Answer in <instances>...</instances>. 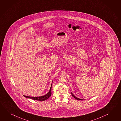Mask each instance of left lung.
<instances>
[{
  "mask_svg": "<svg viewBox=\"0 0 121 121\" xmlns=\"http://www.w3.org/2000/svg\"><path fill=\"white\" fill-rule=\"evenodd\" d=\"M71 94H72V95L73 96V97H74L75 99H76L77 100H84L83 99H80V98H77V97H76L75 96H74V95L72 93V92H71Z\"/></svg>",
  "mask_w": 121,
  "mask_h": 121,
  "instance_id": "left-lung-1",
  "label": "left lung"
}]
</instances>
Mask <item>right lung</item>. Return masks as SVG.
<instances>
[{"label":"right lung","mask_w":121,"mask_h":121,"mask_svg":"<svg viewBox=\"0 0 121 121\" xmlns=\"http://www.w3.org/2000/svg\"><path fill=\"white\" fill-rule=\"evenodd\" d=\"M52 85L51 86L50 90H49V92L47 94L44 95V96H40V97H29V96H25V95H24V96L25 97H26V98H30V99H31L33 100H40V101L45 100L48 99L51 96V94H52Z\"/></svg>","instance_id":"add662e5"}]
</instances>
